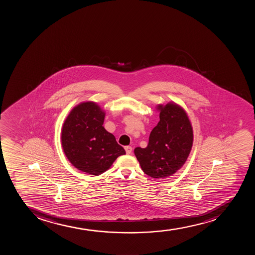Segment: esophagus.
I'll list each match as a JSON object with an SVG mask.
<instances>
[{
  "label": "esophagus",
  "instance_id": "34e87169",
  "mask_svg": "<svg viewBox=\"0 0 255 255\" xmlns=\"http://www.w3.org/2000/svg\"><path fill=\"white\" fill-rule=\"evenodd\" d=\"M125 150H126V154H130L132 152V147L129 146V145L125 146Z\"/></svg>",
  "mask_w": 255,
  "mask_h": 255
}]
</instances>
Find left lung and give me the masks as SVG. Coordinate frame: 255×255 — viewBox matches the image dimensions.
I'll return each mask as SVG.
<instances>
[{
  "label": "left lung",
  "instance_id": "1",
  "mask_svg": "<svg viewBox=\"0 0 255 255\" xmlns=\"http://www.w3.org/2000/svg\"><path fill=\"white\" fill-rule=\"evenodd\" d=\"M160 121L154 127L145 148L134 155L143 172L153 178H165L180 169L193 145V129L183 108L175 103L159 105Z\"/></svg>",
  "mask_w": 255,
  "mask_h": 255
}]
</instances>
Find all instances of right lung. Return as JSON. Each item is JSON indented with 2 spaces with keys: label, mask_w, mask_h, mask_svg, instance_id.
<instances>
[{
  "label": "right lung",
  "mask_w": 255,
  "mask_h": 255,
  "mask_svg": "<svg viewBox=\"0 0 255 255\" xmlns=\"http://www.w3.org/2000/svg\"><path fill=\"white\" fill-rule=\"evenodd\" d=\"M105 113L94 102H84L71 110L61 130V145L71 164L98 176L107 171L126 151L115 135L104 129Z\"/></svg>",
  "instance_id": "1"
}]
</instances>
